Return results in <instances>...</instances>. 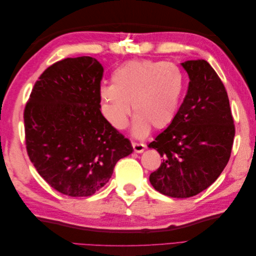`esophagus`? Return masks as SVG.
Here are the masks:
<instances>
[{"label":"esophagus","instance_id":"esophagus-1","mask_svg":"<svg viewBox=\"0 0 256 256\" xmlns=\"http://www.w3.org/2000/svg\"><path fill=\"white\" fill-rule=\"evenodd\" d=\"M132 144V147H134V152H143L144 150H145V145L143 143H136V142H132L131 143Z\"/></svg>","mask_w":256,"mask_h":256}]
</instances>
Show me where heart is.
<instances>
[{
  "mask_svg": "<svg viewBox=\"0 0 256 256\" xmlns=\"http://www.w3.org/2000/svg\"><path fill=\"white\" fill-rule=\"evenodd\" d=\"M111 81L112 84L102 85L100 98L104 118L115 129L128 126L131 104L136 138L146 136L150 128H166L180 110L184 74L176 64L129 60L115 69Z\"/></svg>",
  "mask_w": 256,
  "mask_h": 256,
  "instance_id": "obj_1",
  "label": "heart"
}]
</instances>
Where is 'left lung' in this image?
<instances>
[{"instance_id": "8db88e82", "label": "left lung", "mask_w": 256, "mask_h": 256, "mask_svg": "<svg viewBox=\"0 0 256 256\" xmlns=\"http://www.w3.org/2000/svg\"><path fill=\"white\" fill-rule=\"evenodd\" d=\"M182 65L190 79L187 95L174 120L148 145L164 157L150 184L177 198L194 196L216 182L235 136L228 92L214 68L205 60Z\"/></svg>"}]
</instances>
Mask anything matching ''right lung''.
<instances>
[{"label":"right lung","mask_w":256,"mask_h":256,"mask_svg":"<svg viewBox=\"0 0 256 256\" xmlns=\"http://www.w3.org/2000/svg\"><path fill=\"white\" fill-rule=\"evenodd\" d=\"M104 67L90 56L68 58L40 74L24 108L30 160L52 188L90 196L134 148L100 111Z\"/></svg>","instance_id":"add662e5"}]
</instances>
